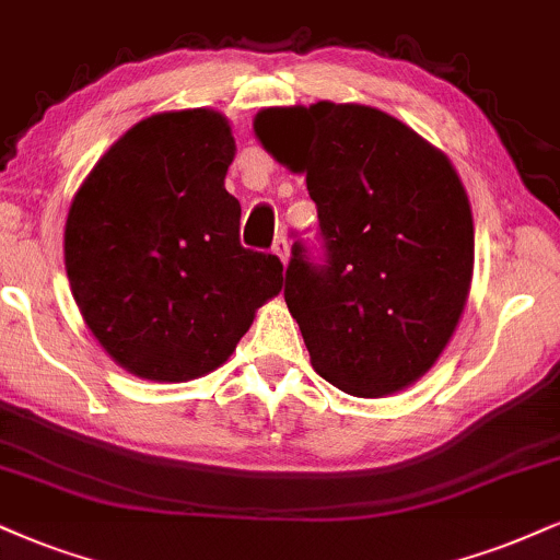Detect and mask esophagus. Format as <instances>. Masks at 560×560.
Returning a JSON list of instances; mask_svg holds the SVG:
<instances>
[{
    "mask_svg": "<svg viewBox=\"0 0 560 560\" xmlns=\"http://www.w3.org/2000/svg\"><path fill=\"white\" fill-rule=\"evenodd\" d=\"M273 253L279 255L281 262H284V266H287V262H289V255H292V253H289V242H287L284 237L276 240V242H273Z\"/></svg>",
    "mask_w": 560,
    "mask_h": 560,
    "instance_id": "34e87169",
    "label": "esophagus"
}]
</instances>
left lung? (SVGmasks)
Returning <instances> with one entry per match:
<instances>
[{
    "mask_svg": "<svg viewBox=\"0 0 560 560\" xmlns=\"http://www.w3.org/2000/svg\"><path fill=\"white\" fill-rule=\"evenodd\" d=\"M255 138L305 174L326 262L294 242L284 300L315 373L381 399L417 383L454 336L475 268V221L446 153L365 104L255 114Z\"/></svg>",
    "mask_w": 560,
    "mask_h": 560,
    "instance_id": "8db88e82",
    "label": "left lung"
}]
</instances>
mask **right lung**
<instances>
[{"label": "right lung", "mask_w": 560, "mask_h": 560, "mask_svg": "<svg viewBox=\"0 0 560 560\" xmlns=\"http://www.w3.org/2000/svg\"><path fill=\"white\" fill-rule=\"evenodd\" d=\"M221 112L140 119L78 187L65 268L85 326L138 378L185 383L237 349L258 307L284 284L276 255L240 245L234 161Z\"/></svg>", "instance_id": "obj_1"}]
</instances>
